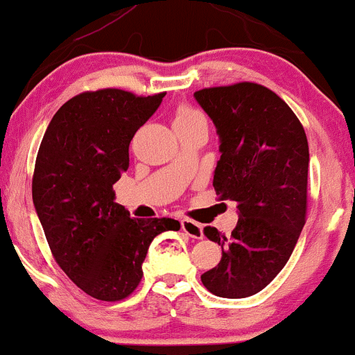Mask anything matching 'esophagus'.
I'll list each match as a JSON object with an SVG mask.
<instances>
[{"label": "esophagus", "instance_id": "obj_1", "mask_svg": "<svg viewBox=\"0 0 355 355\" xmlns=\"http://www.w3.org/2000/svg\"><path fill=\"white\" fill-rule=\"evenodd\" d=\"M182 230H184L190 238H196V240H200V238L204 236L202 225L192 221V219H182Z\"/></svg>", "mask_w": 355, "mask_h": 355}]
</instances>
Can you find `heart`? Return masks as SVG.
<instances>
[{
	"label": "heart",
	"instance_id": "obj_1",
	"mask_svg": "<svg viewBox=\"0 0 355 355\" xmlns=\"http://www.w3.org/2000/svg\"><path fill=\"white\" fill-rule=\"evenodd\" d=\"M204 115L200 114V112L190 109V107H180V109L177 110V114H175V125L178 124H187V122H192V121H197V119H202Z\"/></svg>",
	"mask_w": 355,
	"mask_h": 355
}]
</instances>
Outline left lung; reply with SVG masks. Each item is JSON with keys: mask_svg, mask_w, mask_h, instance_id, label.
Listing matches in <instances>:
<instances>
[{"mask_svg": "<svg viewBox=\"0 0 355 355\" xmlns=\"http://www.w3.org/2000/svg\"><path fill=\"white\" fill-rule=\"evenodd\" d=\"M193 96L219 136L212 185L238 209L230 238L204 227L223 257L200 281L219 297H248L284 268L306 223L308 139L289 105L262 85L243 81Z\"/></svg>", "mask_w": 355, "mask_h": 355, "instance_id": "obj_1", "label": "left lung"}]
</instances>
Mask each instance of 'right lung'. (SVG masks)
Returning a JSON list of instances; mask_svg holds the SVG:
<instances>
[{"instance_id": "obj_1", "label": "right lung", "mask_w": 355, "mask_h": 355, "mask_svg": "<svg viewBox=\"0 0 355 355\" xmlns=\"http://www.w3.org/2000/svg\"><path fill=\"white\" fill-rule=\"evenodd\" d=\"M163 96L80 93L55 112L37 153L32 199L47 243L64 274L95 300L132 294L155 236L180 230L171 218H130L112 189L129 168L134 134Z\"/></svg>"}]
</instances>
